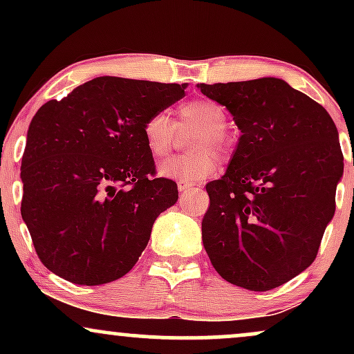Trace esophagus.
<instances>
[{
    "mask_svg": "<svg viewBox=\"0 0 354 354\" xmlns=\"http://www.w3.org/2000/svg\"><path fill=\"white\" fill-rule=\"evenodd\" d=\"M193 186H196V185L191 181H186V180H178V189L180 191H188L193 188Z\"/></svg>",
    "mask_w": 354,
    "mask_h": 354,
    "instance_id": "esophagus-1",
    "label": "esophagus"
}]
</instances>
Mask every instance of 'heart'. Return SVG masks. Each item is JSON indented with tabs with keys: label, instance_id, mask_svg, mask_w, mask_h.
<instances>
[{
	"label": "heart",
	"instance_id": "1",
	"mask_svg": "<svg viewBox=\"0 0 354 354\" xmlns=\"http://www.w3.org/2000/svg\"><path fill=\"white\" fill-rule=\"evenodd\" d=\"M176 116V123L166 113H154L145 121L146 148L153 158L163 160L171 153L178 131H198L191 140V149H194V153L166 161L160 171L163 176L181 178L193 183L205 180L214 173L218 166V158L213 151L219 154L228 151V141L225 136L228 115L214 101L191 100L178 108Z\"/></svg>",
	"mask_w": 354,
	"mask_h": 354
}]
</instances>
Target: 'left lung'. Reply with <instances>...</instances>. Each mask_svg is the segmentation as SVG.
Returning a JSON list of instances; mask_svg holds the SVG:
<instances>
[{
	"instance_id": "8db88e82",
	"label": "left lung",
	"mask_w": 354,
	"mask_h": 354,
	"mask_svg": "<svg viewBox=\"0 0 354 354\" xmlns=\"http://www.w3.org/2000/svg\"><path fill=\"white\" fill-rule=\"evenodd\" d=\"M200 88L243 133L225 176L206 185L203 245L223 279L273 290L315 261L335 214L338 129L326 109L283 80Z\"/></svg>"
}]
</instances>
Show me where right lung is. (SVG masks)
I'll return each instance as SVG.
<instances>
[{"label":"right lung","instance_id":"add662e5","mask_svg":"<svg viewBox=\"0 0 354 354\" xmlns=\"http://www.w3.org/2000/svg\"><path fill=\"white\" fill-rule=\"evenodd\" d=\"M186 84L101 76L38 109L21 160V216L38 258L76 284H104L136 265L154 219L178 200L156 176L143 124Z\"/></svg>","mask_w":354,"mask_h":354}]
</instances>
